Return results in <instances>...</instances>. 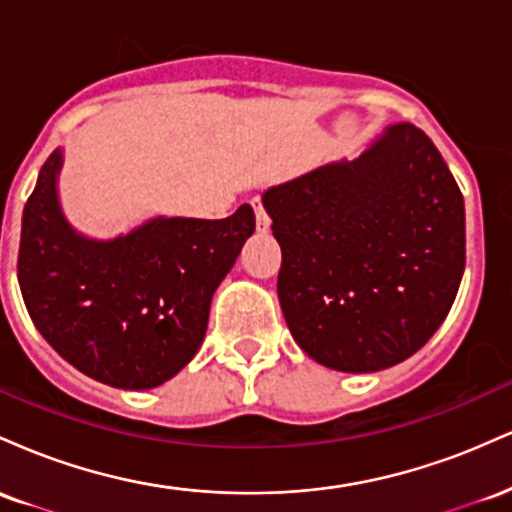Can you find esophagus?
<instances>
[{"instance_id": "esophagus-1", "label": "esophagus", "mask_w": 512, "mask_h": 512, "mask_svg": "<svg viewBox=\"0 0 512 512\" xmlns=\"http://www.w3.org/2000/svg\"><path fill=\"white\" fill-rule=\"evenodd\" d=\"M252 209H255L257 233H269V226H272V221H269V214H267V211H264L260 199H252Z\"/></svg>"}]
</instances>
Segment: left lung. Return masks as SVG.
<instances>
[{"label":"left lung","mask_w":512,"mask_h":512,"mask_svg":"<svg viewBox=\"0 0 512 512\" xmlns=\"http://www.w3.org/2000/svg\"><path fill=\"white\" fill-rule=\"evenodd\" d=\"M262 204L286 325L317 363L375 373L443 325L464 272V199L419 127H387L354 161L269 187Z\"/></svg>","instance_id":"8db88e82"}]
</instances>
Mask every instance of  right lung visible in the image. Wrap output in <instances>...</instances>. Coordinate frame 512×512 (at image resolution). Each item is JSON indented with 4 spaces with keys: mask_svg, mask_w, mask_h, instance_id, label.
<instances>
[{
    "mask_svg": "<svg viewBox=\"0 0 512 512\" xmlns=\"http://www.w3.org/2000/svg\"><path fill=\"white\" fill-rule=\"evenodd\" d=\"M62 149L40 168L21 221L19 286L45 342L98 383L149 390L204 342L209 305L255 233L243 204L228 219L146 221L127 236L74 231L57 197Z\"/></svg>",
    "mask_w": 512,
    "mask_h": 512,
    "instance_id": "right-lung-1",
    "label": "right lung"
}]
</instances>
